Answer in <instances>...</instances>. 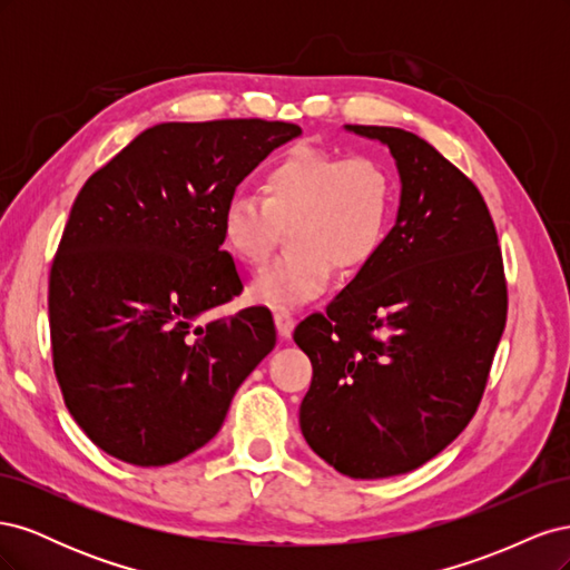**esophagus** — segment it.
<instances>
[{
  "mask_svg": "<svg viewBox=\"0 0 570 570\" xmlns=\"http://www.w3.org/2000/svg\"><path fill=\"white\" fill-rule=\"evenodd\" d=\"M273 318H275V327H278V335L287 340L292 331H295V318H292L289 312H283V308H278V312L273 314Z\"/></svg>",
  "mask_w": 570,
  "mask_h": 570,
  "instance_id": "1",
  "label": "esophagus"
}]
</instances>
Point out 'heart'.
<instances>
[{
    "label": "heart",
    "mask_w": 570,
    "mask_h": 570,
    "mask_svg": "<svg viewBox=\"0 0 570 570\" xmlns=\"http://www.w3.org/2000/svg\"><path fill=\"white\" fill-rule=\"evenodd\" d=\"M396 212L387 164L299 147L268 168L264 195L233 193L223 206L226 245L249 266L264 264L289 228V252L256 273L249 295L268 306H299L381 252Z\"/></svg>",
    "instance_id": "heart-1"
}]
</instances>
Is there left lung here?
<instances>
[{
    "label": "left lung",
    "instance_id": "1",
    "mask_svg": "<svg viewBox=\"0 0 570 570\" xmlns=\"http://www.w3.org/2000/svg\"><path fill=\"white\" fill-rule=\"evenodd\" d=\"M344 130L390 149L402 195L381 252L295 327L314 366L299 428L335 471L375 480L419 469L473 419L507 281L488 204L454 164L402 128Z\"/></svg>",
    "mask_w": 570,
    "mask_h": 570
}]
</instances>
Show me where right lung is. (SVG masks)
Wrapping results in <instances>:
<instances>
[{"mask_svg":"<svg viewBox=\"0 0 570 570\" xmlns=\"http://www.w3.org/2000/svg\"><path fill=\"white\" fill-rule=\"evenodd\" d=\"M302 128L230 118L147 128L78 193L49 273L55 373L73 421L132 465L197 452L275 347L268 308L195 321L243 292L223 206Z\"/></svg>","mask_w":570,"mask_h":570,"instance_id":"1","label":"right lung"}]
</instances>
